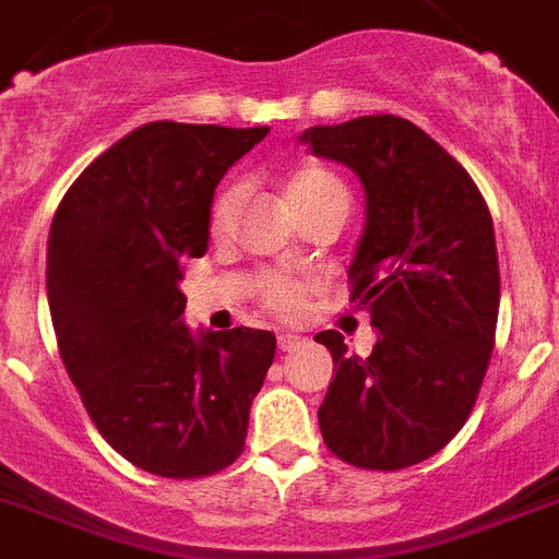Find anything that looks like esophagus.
<instances>
[{"label":"esophagus","mask_w":559,"mask_h":559,"mask_svg":"<svg viewBox=\"0 0 559 559\" xmlns=\"http://www.w3.org/2000/svg\"><path fill=\"white\" fill-rule=\"evenodd\" d=\"M276 343H280V352H297L299 345H306V336L290 334V331H283V334L276 336Z\"/></svg>","instance_id":"34e87169"}]
</instances>
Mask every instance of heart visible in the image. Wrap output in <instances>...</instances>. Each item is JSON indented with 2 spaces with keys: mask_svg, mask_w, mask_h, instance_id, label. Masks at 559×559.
Segmentation results:
<instances>
[{
  "mask_svg": "<svg viewBox=\"0 0 559 559\" xmlns=\"http://www.w3.org/2000/svg\"><path fill=\"white\" fill-rule=\"evenodd\" d=\"M325 193H345V188L334 174L317 168V165L297 168L288 177V182H285V197H288L290 205L313 200V197H325ZM237 202H239L237 186H228L216 193L214 207H211V234H214V237L225 234ZM269 302L274 308H280V311H290V308L297 306V288H294L290 283H283V280H274V283L269 285Z\"/></svg>",
  "mask_w": 559,
  "mask_h": 559,
  "instance_id": "b5f03b06",
  "label": "heart"
}]
</instances>
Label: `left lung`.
I'll list each match as a JSON object with an SVG mask.
<instances>
[{
	"mask_svg": "<svg viewBox=\"0 0 559 559\" xmlns=\"http://www.w3.org/2000/svg\"><path fill=\"white\" fill-rule=\"evenodd\" d=\"M299 142L366 191L348 276L377 329L366 359L340 331L313 336L336 368L317 412L322 440L357 468H408L465 426L486 377L500 311L491 214L468 170L403 117L313 124Z\"/></svg>",
	"mask_w": 559,
	"mask_h": 559,
	"instance_id": "left-lung-1",
	"label": "left lung"
}]
</instances>
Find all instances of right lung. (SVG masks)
Listing matches in <instances>:
<instances>
[{"instance_id": "obj_1", "label": "right lung", "mask_w": 559, "mask_h": 559, "mask_svg": "<svg viewBox=\"0 0 559 559\" xmlns=\"http://www.w3.org/2000/svg\"><path fill=\"white\" fill-rule=\"evenodd\" d=\"M269 128L147 122L59 202L48 306L68 377L114 451L156 477L214 474L242 454L274 362L271 331H191L182 262L202 257L219 179Z\"/></svg>"}]
</instances>
